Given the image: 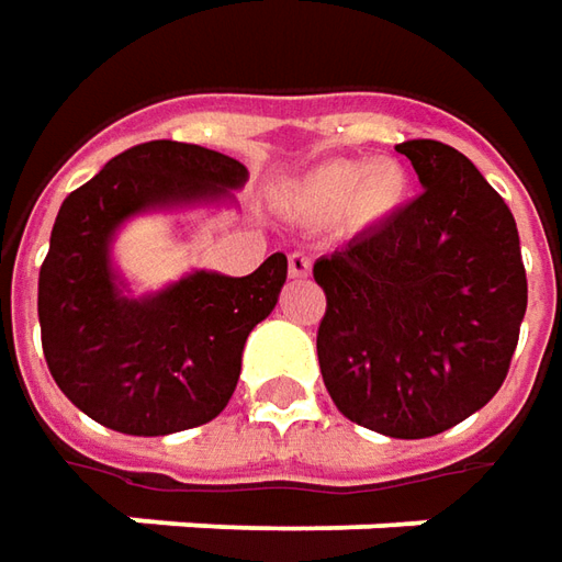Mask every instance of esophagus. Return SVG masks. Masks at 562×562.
I'll return each mask as SVG.
<instances>
[{"instance_id":"34e87169","label":"esophagus","mask_w":562,"mask_h":562,"mask_svg":"<svg viewBox=\"0 0 562 562\" xmlns=\"http://www.w3.org/2000/svg\"><path fill=\"white\" fill-rule=\"evenodd\" d=\"M289 277H292V280L311 277V258H307L304 251H292V255H289Z\"/></svg>"}]
</instances>
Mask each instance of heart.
Listing matches in <instances>:
<instances>
[{"mask_svg":"<svg viewBox=\"0 0 562 562\" xmlns=\"http://www.w3.org/2000/svg\"><path fill=\"white\" fill-rule=\"evenodd\" d=\"M407 173L395 161H329L304 173L292 199L311 217H339L358 226L392 217L407 199Z\"/></svg>","mask_w":562,"mask_h":562,"instance_id":"b5f03b06","label":"heart"}]
</instances>
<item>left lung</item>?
Segmentation results:
<instances>
[{
  "label": "left lung",
  "mask_w": 562,
  "mask_h": 562,
  "mask_svg": "<svg viewBox=\"0 0 562 562\" xmlns=\"http://www.w3.org/2000/svg\"><path fill=\"white\" fill-rule=\"evenodd\" d=\"M423 195L314 263L326 392L379 436L429 438L504 385L526 317L510 207L457 148L397 146Z\"/></svg>",
  "instance_id": "left-lung-1"
}]
</instances>
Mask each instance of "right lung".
Segmentation results:
<instances>
[{
  "label": "right lung",
  "instance_id": "right-lung-1",
  "mask_svg": "<svg viewBox=\"0 0 562 562\" xmlns=\"http://www.w3.org/2000/svg\"><path fill=\"white\" fill-rule=\"evenodd\" d=\"M245 180V165L229 155L155 139L111 158L61 202L40 267L43 355L58 389L95 423L124 436H170L229 404L245 339L277 307L285 255L248 277L192 270L136 299L111 245L130 217L233 204Z\"/></svg>",
  "mask_w": 562,
  "mask_h": 562
}]
</instances>
